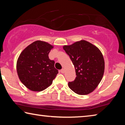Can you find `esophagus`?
Here are the masks:
<instances>
[{"mask_svg": "<svg viewBox=\"0 0 125 125\" xmlns=\"http://www.w3.org/2000/svg\"><path fill=\"white\" fill-rule=\"evenodd\" d=\"M64 72H65V71H64V69H61V72L62 73H64Z\"/></svg>", "mask_w": 125, "mask_h": 125, "instance_id": "esophagus-1", "label": "esophagus"}]
</instances>
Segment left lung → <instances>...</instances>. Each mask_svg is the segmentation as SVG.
I'll use <instances>...</instances> for the list:
<instances>
[{
	"instance_id": "left-lung-1",
	"label": "left lung",
	"mask_w": 125,
	"mask_h": 125,
	"mask_svg": "<svg viewBox=\"0 0 125 125\" xmlns=\"http://www.w3.org/2000/svg\"><path fill=\"white\" fill-rule=\"evenodd\" d=\"M63 48L74 66L77 77L69 82V88L76 94L87 95L92 93L102 79L105 62L100 50L85 40H80Z\"/></svg>"
}]
</instances>
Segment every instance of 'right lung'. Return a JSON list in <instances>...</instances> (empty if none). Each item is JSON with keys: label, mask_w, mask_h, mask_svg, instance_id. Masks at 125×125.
I'll return each instance as SVG.
<instances>
[{"label": "right lung", "mask_w": 125, "mask_h": 125, "mask_svg": "<svg viewBox=\"0 0 125 125\" xmlns=\"http://www.w3.org/2000/svg\"><path fill=\"white\" fill-rule=\"evenodd\" d=\"M53 46L37 40L25 48L19 56L16 71L21 83L33 92H41L51 85L58 73L48 54Z\"/></svg>", "instance_id": "1"}]
</instances>
